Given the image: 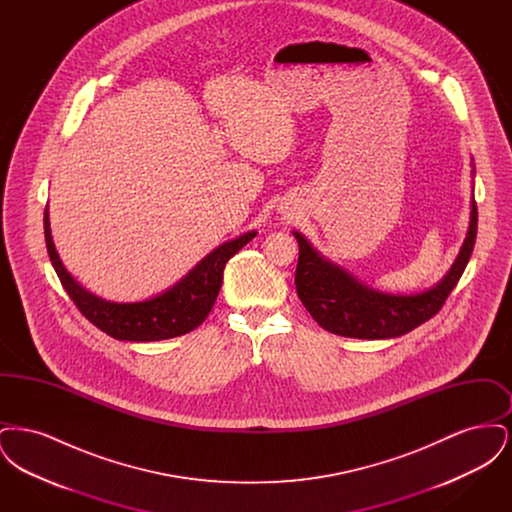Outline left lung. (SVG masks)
Returning a JSON list of instances; mask_svg holds the SVG:
<instances>
[{"label": "left lung", "instance_id": "1", "mask_svg": "<svg viewBox=\"0 0 512 512\" xmlns=\"http://www.w3.org/2000/svg\"><path fill=\"white\" fill-rule=\"evenodd\" d=\"M470 224L463 247L449 272L430 290L413 295H391L368 288L343 268L326 261L299 232L295 290L318 324L343 338L388 340L430 320L457 286L472 255L478 230V209L472 197Z\"/></svg>", "mask_w": 512, "mask_h": 512}]
</instances>
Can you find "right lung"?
Segmentation results:
<instances>
[{"instance_id":"obj_1","label":"right lung","mask_w":512,"mask_h":512,"mask_svg":"<svg viewBox=\"0 0 512 512\" xmlns=\"http://www.w3.org/2000/svg\"><path fill=\"white\" fill-rule=\"evenodd\" d=\"M44 234L49 261L78 311L101 332L122 341L169 340L192 332L207 318L217 301L226 263L257 236L251 230L219 245L167 292L138 303H113L86 292L63 267L51 238L48 207L44 211Z\"/></svg>"}]
</instances>
